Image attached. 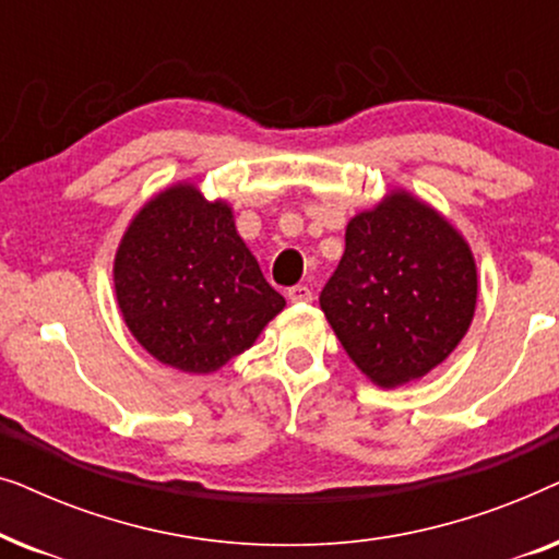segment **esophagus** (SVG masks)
<instances>
[{
    "label": "esophagus",
    "mask_w": 559,
    "mask_h": 559,
    "mask_svg": "<svg viewBox=\"0 0 559 559\" xmlns=\"http://www.w3.org/2000/svg\"><path fill=\"white\" fill-rule=\"evenodd\" d=\"M289 302H312V289L305 287V285H297L287 293Z\"/></svg>",
    "instance_id": "esophagus-1"
}]
</instances>
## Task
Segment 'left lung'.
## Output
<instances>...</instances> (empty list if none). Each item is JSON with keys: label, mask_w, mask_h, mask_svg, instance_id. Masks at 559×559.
<instances>
[{"label": "left lung", "mask_w": 559, "mask_h": 559, "mask_svg": "<svg viewBox=\"0 0 559 559\" xmlns=\"http://www.w3.org/2000/svg\"><path fill=\"white\" fill-rule=\"evenodd\" d=\"M476 300L465 236L435 205L392 188L348 221L346 251L320 293V310L358 371L396 389L453 354Z\"/></svg>", "instance_id": "left-lung-1"}]
</instances>
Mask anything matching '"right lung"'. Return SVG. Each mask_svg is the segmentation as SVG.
Returning <instances> with one entry per match:
<instances>
[{
  "instance_id": "obj_1",
  "label": "right lung",
  "mask_w": 559,
  "mask_h": 559,
  "mask_svg": "<svg viewBox=\"0 0 559 559\" xmlns=\"http://www.w3.org/2000/svg\"><path fill=\"white\" fill-rule=\"evenodd\" d=\"M114 293L136 343L182 373H213L254 346L285 297L236 231L234 209L198 182H173L129 221Z\"/></svg>"
}]
</instances>
